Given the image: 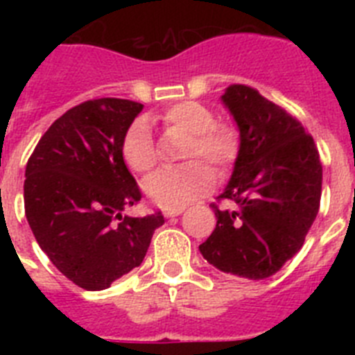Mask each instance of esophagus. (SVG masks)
<instances>
[{"label":"esophagus","instance_id":"34e87169","mask_svg":"<svg viewBox=\"0 0 355 355\" xmlns=\"http://www.w3.org/2000/svg\"><path fill=\"white\" fill-rule=\"evenodd\" d=\"M183 213V208L181 209H167V211L163 213V215L167 216V218H174V216H180Z\"/></svg>","mask_w":355,"mask_h":355}]
</instances>
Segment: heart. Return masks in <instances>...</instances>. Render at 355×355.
Instances as JSON below:
<instances>
[{
	"label": "heart",
	"instance_id": "obj_1",
	"mask_svg": "<svg viewBox=\"0 0 355 355\" xmlns=\"http://www.w3.org/2000/svg\"><path fill=\"white\" fill-rule=\"evenodd\" d=\"M163 124L171 130L190 135L187 158L200 156L213 167L225 168L238 153V139L231 128L215 124L208 106L196 101H181L165 110ZM121 153L135 172H149L156 165V149L147 119L140 117L128 126L122 137ZM213 172L202 162H192L180 168H159L144 181V192L155 205L165 209H181L213 187Z\"/></svg>",
	"mask_w": 355,
	"mask_h": 355
}]
</instances>
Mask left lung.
<instances>
[{
	"label": "left lung",
	"instance_id": "8db88e82",
	"mask_svg": "<svg viewBox=\"0 0 355 355\" xmlns=\"http://www.w3.org/2000/svg\"><path fill=\"white\" fill-rule=\"evenodd\" d=\"M240 133L233 174L213 205L216 227L199 250L224 274L266 279L299 252L322 196V163L311 135L286 110L245 85L222 94Z\"/></svg>",
	"mask_w": 355,
	"mask_h": 355
}]
</instances>
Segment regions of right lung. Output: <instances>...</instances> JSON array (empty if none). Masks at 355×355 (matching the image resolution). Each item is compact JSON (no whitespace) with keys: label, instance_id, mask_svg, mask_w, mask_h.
<instances>
[{"label":"right lung","instance_id":"add662e5","mask_svg":"<svg viewBox=\"0 0 355 355\" xmlns=\"http://www.w3.org/2000/svg\"><path fill=\"white\" fill-rule=\"evenodd\" d=\"M144 105L103 97L67 110L26 165L24 211L40 249L83 290H106L142 265L162 213L122 215L142 197L122 137Z\"/></svg>","mask_w":355,"mask_h":355}]
</instances>
